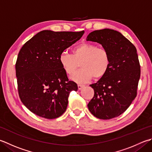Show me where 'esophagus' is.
Returning <instances> with one entry per match:
<instances>
[{
  "instance_id": "esophagus-1",
  "label": "esophagus",
  "mask_w": 152,
  "mask_h": 152,
  "mask_svg": "<svg viewBox=\"0 0 152 152\" xmlns=\"http://www.w3.org/2000/svg\"><path fill=\"white\" fill-rule=\"evenodd\" d=\"M84 87V85H82V84H78V90H82V89Z\"/></svg>"
}]
</instances>
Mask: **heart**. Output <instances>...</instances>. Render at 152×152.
<instances>
[{
    "mask_svg": "<svg viewBox=\"0 0 152 152\" xmlns=\"http://www.w3.org/2000/svg\"><path fill=\"white\" fill-rule=\"evenodd\" d=\"M58 61L68 75H72L78 68V63L80 64L82 69L71 77L73 81L78 83H86L93 77L96 80L103 78L111 66V58L107 50L90 43L76 46L72 49V55L61 53Z\"/></svg>",
    "mask_w": 152,
    "mask_h": 152,
    "instance_id": "obj_1",
    "label": "heart"
}]
</instances>
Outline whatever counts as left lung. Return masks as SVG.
<instances>
[{"label":"left lung","mask_w":152,"mask_h":152,"mask_svg":"<svg viewBox=\"0 0 152 152\" xmlns=\"http://www.w3.org/2000/svg\"><path fill=\"white\" fill-rule=\"evenodd\" d=\"M87 41L100 43L109 53L107 73L91 84L94 96L88 104L94 117L107 120L118 117L137 95L140 65L135 46L120 32L103 29L91 32Z\"/></svg>","instance_id":"left-lung-1"}]
</instances>
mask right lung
Returning a JSON list of instances; mask_svg holds the SVG:
<instances>
[{
    "label": "right lung",
    "instance_id": "1",
    "mask_svg": "<svg viewBox=\"0 0 152 152\" xmlns=\"http://www.w3.org/2000/svg\"><path fill=\"white\" fill-rule=\"evenodd\" d=\"M84 33L43 30L21 48L16 62L18 90L33 113L53 119L66 111L70 91L78 90V86L69 81L58 57Z\"/></svg>",
    "mask_w": 152,
    "mask_h": 152
}]
</instances>
